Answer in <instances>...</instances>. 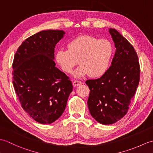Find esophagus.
<instances>
[{"label": "esophagus", "mask_w": 153, "mask_h": 153, "mask_svg": "<svg viewBox=\"0 0 153 153\" xmlns=\"http://www.w3.org/2000/svg\"><path fill=\"white\" fill-rule=\"evenodd\" d=\"M73 84H74V86H78V85H82V82H81V81H79V80H74V82H73Z\"/></svg>", "instance_id": "esophagus-1"}]
</instances>
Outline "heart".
I'll return each instance as SVG.
<instances>
[{
	"label": "heart",
	"instance_id": "obj_1",
	"mask_svg": "<svg viewBox=\"0 0 153 153\" xmlns=\"http://www.w3.org/2000/svg\"><path fill=\"white\" fill-rule=\"evenodd\" d=\"M67 47L68 49L58 50L55 56L65 72H72L78 62L81 65L75 71L76 77L88 74L100 77L108 70L114 53L113 45L108 39L83 35L71 39Z\"/></svg>",
	"mask_w": 153,
	"mask_h": 153
}]
</instances>
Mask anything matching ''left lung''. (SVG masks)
I'll use <instances>...</instances> for the list:
<instances>
[{
	"label": "left lung",
	"instance_id": "8db88e82",
	"mask_svg": "<svg viewBox=\"0 0 153 153\" xmlns=\"http://www.w3.org/2000/svg\"><path fill=\"white\" fill-rule=\"evenodd\" d=\"M109 33L116 47L111 66L99 79L86 81L91 115L104 125L116 123L129 109L140 78V67L134 47L115 29Z\"/></svg>",
	"mask_w": 153,
	"mask_h": 153
}]
</instances>
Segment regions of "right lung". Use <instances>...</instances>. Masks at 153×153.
Masks as SVG:
<instances>
[{
  "instance_id": "obj_1",
  "label": "right lung",
  "mask_w": 153,
  "mask_h": 153,
  "mask_svg": "<svg viewBox=\"0 0 153 153\" xmlns=\"http://www.w3.org/2000/svg\"><path fill=\"white\" fill-rule=\"evenodd\" d=\"M62 30H43L26 39L13 61V85L23 109L35 121L49 124L62 114L73 85L56 66L54 48Z\"/></svg>"
}]
</instances>
